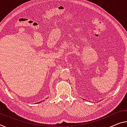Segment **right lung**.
I'll list each match as a JSON object with an SVG mask.
<instances>
[{
  "label": "right lung",
  "mask_w": 127,
  "mask_h": 127,
  "mask_svg": "<svg viewBox=\"0 0 127 127\" xmlns=\"http://www.w3.org/2000/svg\"><path fill=\"white\" fill-rule=\"evenodd\" d=\"M46 99H47V98H46ZM41 102H39V103H41Z\"/></svg>",
  "instance_id": "obj_1"
}]
</instances>
